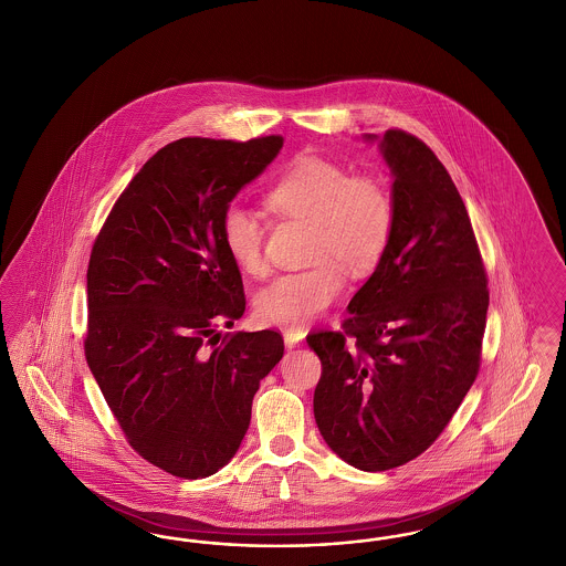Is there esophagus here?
Here are the masks:
<instances>
[{"mask_svg": "<svg viewBox=\"0 0 566 566\" xmlns=\"http://www.w3.org/2000/svg\"><path fill=\"white\" fill-rule=\"evenodd\" d=\"M303 339H305V333H303V331H284V343H286L289 349L298 347V345L303 343Z\"/></svg>", "mask_w": 566, "mask_h": 566, "instance_id": "obj_1", "label": "esophagus"}]
</instances>
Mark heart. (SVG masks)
<instances>
[{
  "mask_svg": "<svg viewBox=\"0 0 566 566\" xmlns=\"http://www.w3.org/2000/svg\"><path fill=\"white\" fill-rule=\"evenodd\" d=\"M265 202L286 219L312 223L314 268L277 275L254 298L256 316L282 328L316 322L345 289L338 265L354 275L377 268L391 240L394 202L375 177H352L333 159L301 156L270 185ZM265 231L244 203H229L221 214V240L233 265L247 275L265 270Z\"/></svg>",
  "mask_w": 566,
  "mask_h": 566,
  "instance_id": "b5f03b06",
  "label": "heart"
}]
</instances>
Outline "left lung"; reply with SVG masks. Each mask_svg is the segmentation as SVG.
<instances>
[{"label":"left lung","mask_w":566,"mask_h":566,"mask_svg":"<svg viewBox=\"0 0 566 566\" xmlns=\"http://www.w3.org/2000/svg\"><path fill=\"white\" fill-rule=\"evenodd\" d=\"M379 143L394 229L381 261L347 305L343 333L307 337L322 363L314 394L328 449L364 472L419 457L474 384L486 326V273L451 175L402 130Z\"/></svg>","instance_id":"8db88e82"}]
</instances>
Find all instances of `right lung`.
Returning <instances> with one entry per match:
<instances>
[{
  "label": "right lung",
  "instance_id": "obj_1",
  "mask_svg": "<svg viewBox=\"0 0 566 566\" xmlns=\"http://www.w3.org/2000/svg\"><path fill=\"white\" fill-rule=\"evenodd\" d=\"M282 136L179 138L124 189L88 265L86 360L130 447L168 474H217L238 452L252 398L284 356L244 316L221 214L277 158Z\"/></svg>",
  "mask_w": 566,
  "mask_h": 566
}]
</instances>
